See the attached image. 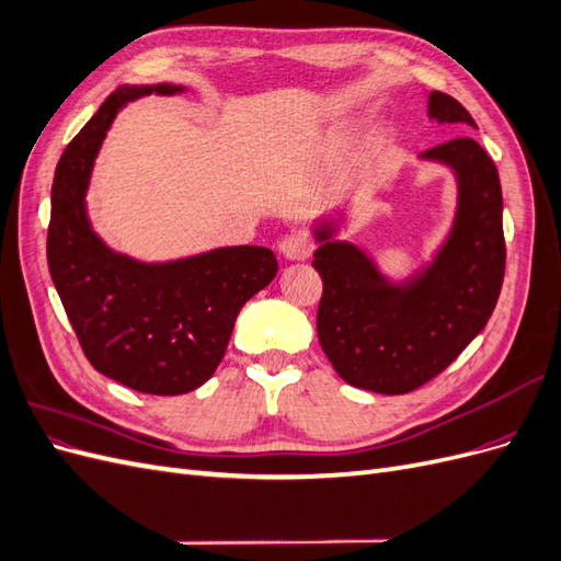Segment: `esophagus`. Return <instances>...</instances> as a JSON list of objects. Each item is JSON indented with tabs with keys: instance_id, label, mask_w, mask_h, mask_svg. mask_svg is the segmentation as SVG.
I'll list each match as a JSON object with an SVG mask.
<instances>
[{
	"instance_id": "34e87169",
	"label": "esophagus",
	"mask_w": 561,
	"mask_h": 561,
	"mask_svg": "<svg viewBox=\"0 0 561 561\" xmlns=\"http://www.w3.org/2000/svg\"><path fill=\"white\" fill-rule=\"evenodd\" d=\"M278 248L287 262H304L311 254V245L304 233H287Z\"/></svg>"
}]
</instances>
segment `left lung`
Returning <instances> with one entry per match:
<instances>
[{"label":"left lung","instance_id":"1","mask_svg":"<svg viewBox=\"0 0 561 561\" xmlns=\"http://www.w3.org/2000/svg\"><path fill=\"white\" fill-rule=\"evenodd\" d=\"M428 118L478 128L447 93L428 95ZM456 178V213L443 243L412 276L396 280L339 233L348 213L316 219L313 268L322 278L318 342L355 388L400 396L454 363L494 311L505 271L503 196L494 161L468 135L419 154Z\"/></svg>","mask_w":561,"mask_h":561}]
</instances>
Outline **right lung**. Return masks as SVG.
Returning <instances> with one entry per match:
<instances>
[{
  "instance_id": "1",
  "label": "right lung",
  "mask_w": 561,
  "mask_h": 561,
  "mask_svg": "<svg viewBox=\"0 0 561 561\" xmlns=\"http://www.w3.org/2000/svg\"><path fill=\"white\" fill-rule=\"evenodd\" d=\"M184 91L165 81L114 91L62 151L50 190L48 271L79 344L100 375L149 396H182L206 383L243 304L278 271L276 254L260 245L140 262L93 231L87 192L116 114L138 98Z\"/></svg>"
}]
</instances>
